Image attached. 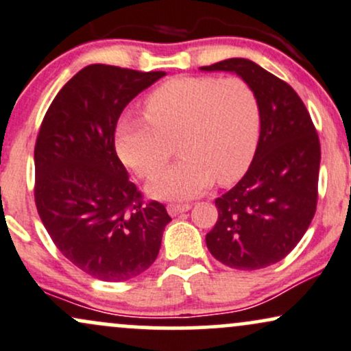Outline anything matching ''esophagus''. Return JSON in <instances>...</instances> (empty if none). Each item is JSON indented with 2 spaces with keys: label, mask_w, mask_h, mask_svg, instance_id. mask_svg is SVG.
I'll list each match as a JSON object with an SVG mask.
<instances>
[{
  "label": "esophagus",
  "mask_w": 351,
  "mask_h": 351,
  "mask_svg": "<svg viewBox=\"0 0 351 351\" xmlns=\"http://www.w3.org/2000/svg\"><path fill=\"white\" fill-rule=\"evenodd\" d=\"M191 208H192V205H189V204H171V205H167V212H169V215H171V217L180 215V213L189 212Z\"/></svg>",
  "instance_id": "obj_1"
}]
</instances>
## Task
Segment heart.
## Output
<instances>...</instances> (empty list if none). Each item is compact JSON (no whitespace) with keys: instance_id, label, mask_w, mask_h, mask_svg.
Masks as SVG:
<instances>
[{"instance_id":"b5f03b06","label":"heart","mask_w":351,"mask_h":351,"mask_svg":"<svg viewBox=\"0 0 351 351\" xmlns=\"http://www.w3.org/2000/svg\"><path fill=\"white\" fill-rule=\"evenodd\" d=\"M146 118L126 117L117 128V151L139 177L149 179L179 146L182 160L152 179L147 191L169 200L192 199L245 174L256 151L259 108L238 77H176L144 101Z\"/></svg>"}]
</instances>
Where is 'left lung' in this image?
<instances>
[{
  "label": "left lung",
  "instance_id": "obj_1",
  "mask_svg": "<svg viewBox=\"0 0 351 351\" xmlns=\"http://www.w3.org/2000/svg\"><path fill=\"white\" fill-rule=\"evenodd\" d=\"M200 70L237 73L258 100L256 152L240 182L215 200L218 220L205 243L225 266L261 269L286 258L314 218L319 136L294 88L253 60L226 59Z\"/></svg>",
  "mask_w": 351,
  "mask_h": 351
}]
</instances>
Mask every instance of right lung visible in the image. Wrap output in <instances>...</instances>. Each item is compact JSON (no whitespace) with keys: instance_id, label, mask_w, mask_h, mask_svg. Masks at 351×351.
<instances>
[{"instance_id":"1","label":"right lung","mask_w":351,"mask_h":351,"mask_svg":"<svg viewBox=\"0 0 351 351\" xmlns=\"http://www.w3.org/2000/svg\"><path fill=\"white\" fill-rule=\"evenodd\" d=\"M164 75L88 65L62 86L37 134L34 199L40 220L60 253L101 281L144 273L171 221L162 204H143L114 151L121 111Z\"/></svg>"}]
</instances>
